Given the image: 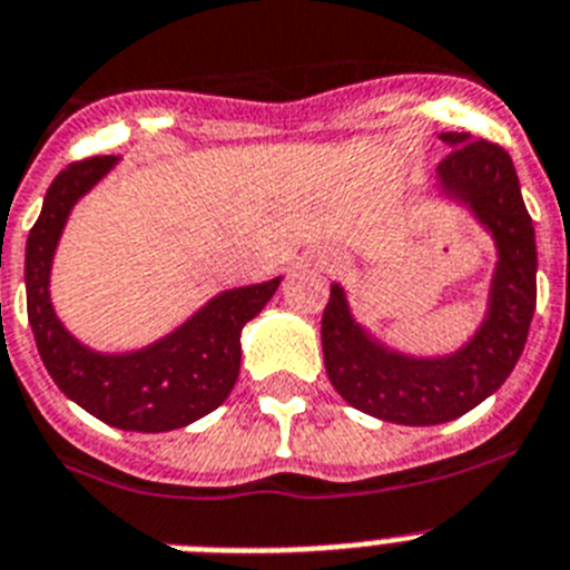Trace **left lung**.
I'll return each mask as SVG.
<instances>
[{
  "label": "left lung",
  "mask_w": 570,
  "mask_h": 570,
  "mask_svg": "<svg viewBox=\"0 0 570 570\" xmlns=\"http://www.w3.org/2000/svg\"><path fill=\"white\" fill-rule=\"evenodd\" d=\"M440 138L452 147L438 165L440 188L470 205L499 248L481 330L452 356L411 358L382 347L353 322L338 284L330 286L322 315L324 367L333 389L353 409L400 425L449 423L484 403L519 362L537 309V234L513 159L487 138Z\"/></svg>",
  "instance_id": "1"
}]
</instances>
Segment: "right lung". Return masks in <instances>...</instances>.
<instances>
[{
	"mask_svg": "<svg viewBox=\"0 0 570 570\" xmlns=\"http://www.w3.org/2000/svg\"><path fill=\"white\" fill-rule=\"evenodd\" d=\"M115 156L75 161L51 181L26 243L28 322L42 365L69 400L124 432H170L219 409L240 374V330L275 295L281 277L228 289L150 347L95 353L60 324L49 298L51 257L69 212L109 174Z\"/></svg>",
	"mask_w": 570,
	"mask_h": 570,
	"instance_id": "right-lung-1",
	"label": "right lung"
}]
</instances>
